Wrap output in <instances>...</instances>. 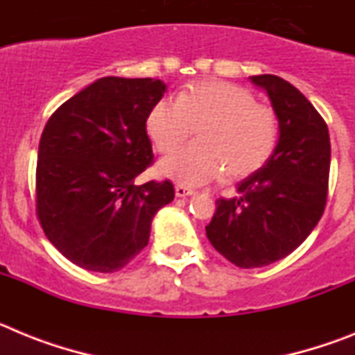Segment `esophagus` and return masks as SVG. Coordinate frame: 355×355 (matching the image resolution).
Wrapping results in <instances>:
<instances>
[{
  "label": "esophagus",
  "instance_id": "obj_1",
  "mask_svg": "<svg viewBox=\"0 0 355 355\" xmlns=\"http://www.w3.org/2000/svg\"><path fill=\"white\" fill-rule=\"evenodd\" d=\"M193 190L192 188H187V187H183V184H178V187H175V196L178 197H187V196H193Z\"/></svg>",
  "mask_w": 355,
  "mask_h": 355
}]
</instances>
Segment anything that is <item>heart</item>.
<instances>
[{
	"label": "heart",
	"instance_id": "heart-1",
	"mask_svg": "<svg viewBox=\"0 0 355 355\" xmlns=\"http://www.w3.org/2000/svg\"><path fill=\"white\" fill-rule=\"evenodd\" d=\"M146 130L156 149L168 155L197 131L196 146L162 162L165 175L183 184H202L225 171L245 180L270 162L281 139V121L272 106L258 103L245 87L208 80L188 85L178 96L158 99L147 114Z\"/></svg>",
	"mask_w": 355,
	"mask_h": 355
}]
</instances>
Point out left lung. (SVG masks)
Here are the masks:
<instances>
[{"label":"left lung","mask_w":355,"mask_h":355,"mask_svg":"<svg viewBox=\"0 0 355 355\" xmlns=\"http://www.w3.org/2000/svg\"><path fill=\"white\" fill-rule=\"evenodd\" d=\"M266 90L281 121V139L265 167L238 187V197L216 199L206 225L209 243L240 268L286 258L324 215L331 140L324 117L302 92L274 74L250 76Z\"/></svg>","instance_id":"8db88e82"}]
</instances>
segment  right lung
Masks as SVG:
<instances>
[{
    "instance_id": "obj_1",
    "label": "right lung",
    "mask_w": 355,
    "mask_h": 355,
    "mask_svg": "<svg viewBox=\"0 0 355 355\" xmlns=\"http://www.w3.org/2000/svg\"><path fill=\"white\" fill-rule=\"evenodd\" d=\"M165 94L153 78L97 80L58 106L44 128L35 172L37 218L69 261L112 274L147 245L174 184L135 178L153 163L146 121Z\"/></svg>"
}]
</instances>
